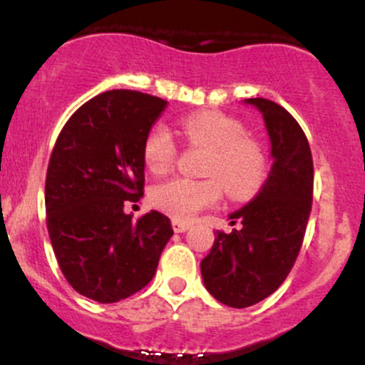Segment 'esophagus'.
<instances>
[{
	"label": "esophagus",
	"mask_w": 365,
	"mask_h": 365,
	"mask_svg": "<svg viewBox=\"0 0 365 365\" xmlns=\"http://www.w3.org/2000/svg\"><path fill=\"white\" fill-rule=\"evenodd\" d=\"M190 226H192V224L187 222V220L173 219V230H175L176 233H185L187 230H190Z\"/></svg>",
	"instance_id": "obj_1"
}]
</instances>
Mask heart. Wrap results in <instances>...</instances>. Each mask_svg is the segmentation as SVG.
<instances>
[{
  "label": "heart",
  "mask_w": 365,
  "mask_h": 365,
  "mask_svg": "<svg viewBox=\"0 0 365 365\" xmlns=\"http://www.w3.org/2000/svg\"><path fill=\"white\" fill-rule=\"evenodd\" d=\"M180 128L190 145L210 152L205 175L212 178L165 180L152 189V201L157 208L175 219H190L220 200V185L233 200H247L259 189L267 173V157L254 139L245 138L247 132L242 121L217 111H201L183 116ZM143 155L146 168L155 175L171 169L176 145L164 125L148 132Z\"/></svg>",
  "instance_id": "obj_1"
}]
</instances>
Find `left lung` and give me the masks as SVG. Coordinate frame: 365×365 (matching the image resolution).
Wrapping results in <instances>:
<instances>
[{"label":"left lung","instance_id":"obj_1","mask_svg":"<svg viewBox=\"0 0 365 365\" xmlns=\"http://www.w3.org/2000/svg\"><path fill=\"white\" fill-rule=\"evenodd\" d=\"M261 113L270 138L272 169L259 192L230 215L201 261L205 288L220 304L244 309L270 297L295 264L312 205L314 169L295 118L267 98H245Z\"/></svg>","mask_w":365,"mask_h":365}]
</instances>
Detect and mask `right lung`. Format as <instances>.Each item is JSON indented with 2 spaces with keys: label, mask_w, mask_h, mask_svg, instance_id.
Masks as SVG:
<instances>
[{
  "label": "right lung",
  "mask_w": 365,
  "mask_h": 365,
  "mask_svg": "<svg viewBox=\"0 0 365 365\" xmlns=\"http://www.w3.org/2000/svg\"><path fill=\"white\" fill-rule=\"evenodd\" d=\"M168 102L111 90L81 106L65 123L46 178L47 231L68 284L113 304L153 279L173 237L171 220L152 210L123 212L145 189L143 145Z\"/></svg>",
  "instance_id": "1"
}]
</instances>
